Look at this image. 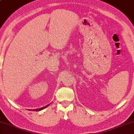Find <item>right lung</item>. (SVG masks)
Returning a JSON list of instances; mask_svg holds the SVG:
<instances>
[{
  "instance_id": "add662e5",
  "label": "right lung",
  "mask_w": 134,
  "mask_h": 134,
  "mask_svg": "<svg viewBox=\"0 0 134 134\" xmlns=\"http://www.w3.org/2000/svg\"><path fill=\"white\" fill-rule=\"evenodd\" d=\"M49 105H50V104L47 105H46V106H45V107H42V108H38V109H32V111H41V110H42V109H43L46 108L48 106H49ZM29 110H31V109H29Z\"/></svg>"
}]
</instances>
